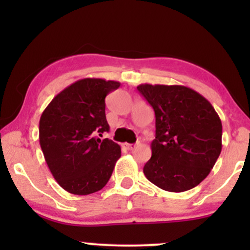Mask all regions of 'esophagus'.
<instances>
[{
    "label": "esophagus",
    "mask_w": 250,
    "mask_h": 250,
    "mask_svg": "<svg viewBox=\"0 0 250 250\" xmlns=\"http://www.w3.org/2000/svg\"><path fill=\"white\" fill-rule=\"evenodd\" d=\"M123 146H125V148L127 149V150H134V149L136 148V145H129V143H125V145Z\"/></svg>",
    "instance_id": "1"
}]
</instances>
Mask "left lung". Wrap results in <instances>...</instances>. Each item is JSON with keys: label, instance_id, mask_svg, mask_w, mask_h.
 <instances>
[{"label": "left lung", "instance_id": "left-lung-1", "mask_svg": "<svg viewBox=\"0 0 250 250\" xmlns=\"http://www.w3.org/2000/svg\"><path fill=\"white\" fill-rule=\"evenodd\" d=\"M137 90L155 111L151 157L146 177L163 190L181 193L200 185L219 159L222 123L207 99L185 85L145 84Z\"/></svg>", "mask_w": 250, "mask_h": 250}]
</instances>
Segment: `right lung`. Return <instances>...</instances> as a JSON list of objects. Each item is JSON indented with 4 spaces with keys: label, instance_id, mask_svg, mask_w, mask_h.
Instances as JSON below:
<instances>
[{
    "label": "right lung",
    "instance_id": "1",
    "mask_svg": "<svg viewBox=\"0 0 250 250\" xmlns=\"http://www.w3.org/2000/svg\"><path fill=\"white\" fill-rule=\"evenodd\" d=\"M121 83L82 79L63 89L43 110L40 145L54 179L68 193L93 194L107 185L120 146L101 135L109 130L105 96Z\"/></svg>",
    "mask_w": 250,
    "mask_h": 250
}]
</instances>
